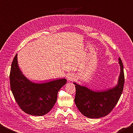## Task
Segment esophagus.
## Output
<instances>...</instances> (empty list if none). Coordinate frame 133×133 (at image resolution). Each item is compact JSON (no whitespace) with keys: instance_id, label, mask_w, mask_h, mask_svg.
<instances>
[{"instance_id":"obj_1","label":"esophagus","mask_w":133,"mask_h":133,"mask_svg":"<svg viewBox=\"0 0 133 133\" xmlns=\"http://www.w3.org/2000/svg\"><path fill=\"white\" fill-rule=\"evenodd\" d=\"M75 79V76L73 74H69L68 76V80L69 81H74Z\"/></svg>"}]
</instances>
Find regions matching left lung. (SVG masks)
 I'll return each instance as SVG.
<instances>
[{"mask_svg": "<svg viewBox=\"0 0 133 133\" xmlns=\"http://www.w3.org/2000/svg\"><path fill=\"white\" fill-rule=\"evenodd\" d=\"M120 74L118 84L113 89L103 92H95L87 87L75 85V103L81 113L86 117L98 118L110 113L119 100L123 90L124 74L123 65L119 58Z\"/></svg>", "mask_w": 133, "mask_h": 133, "instance_id": "8db88e82", "label": "left lung"}]
</instances>
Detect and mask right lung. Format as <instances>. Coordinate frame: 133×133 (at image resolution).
<instances>
[{"label":"right lung","mask_w":133,"mask_h":133,"mask_svg":"<svg viewBox=\"0 0 133 133\" xmlns=\"http://www.w3.org/2000/svg\"><path fill=\"white\" fill-rule=\"evenodd\" d=\"M11 90L20 109L29 115L43 116L54 106L58 92L66 83V79H57L44 83H35L28 80L20 70L16 54L11 63L10 72Z\"/></svg>","instance_id":"1"}]
</instances>
